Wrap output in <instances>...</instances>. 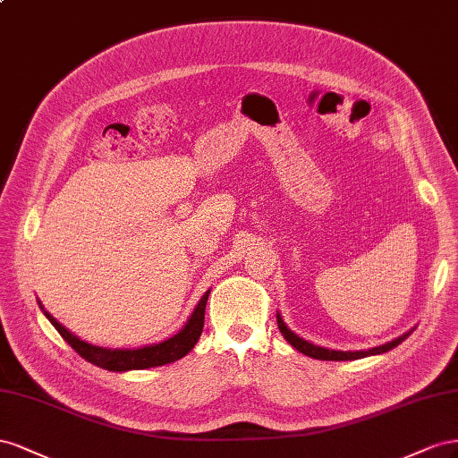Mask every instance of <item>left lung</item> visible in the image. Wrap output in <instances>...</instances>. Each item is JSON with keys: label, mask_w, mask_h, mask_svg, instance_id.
I'll return each instance as SVG.
<instances>
[{"label": "left lung", "mask_w": 458, "mask_h": 458, "mask_svg": "<svg viewBox=\"0 0 458 458\" xmlns=\"http://www.w3.org/2000/svg\"><path fill=\"white\" fill-rule=\"evenodd\" d=\"M278 320V328L282 332V335L285 337V342L290 344L292 347H295L297 351H301L303 355L307 357H312V359H318V360H355V359H362V357H369V355H380V352H386L389 349L397 347L401 342H404L411 335V332L399 335L397 339H394V342H389L386 345H380V347H374V349H369V351H334V349H324V347H318V345H312L309 342H305V339H301L299 335H295L287 326L284 324L282 317L278 315L276 317Z\"/></svg>", "instance_id": "left-lung-1"}]
</instances>
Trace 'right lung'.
<instances>
[{
	"instance_id": "add662e5",
	"label": "right lung",
	"mask_w": 458,
	"mask_h": 458,
	"mask_svg": "<svg viewBox=\"0 0 458 458\" xmlns=\"http://www.w3.org/2000/svg\"><path fill=\"white\" fill-rule=\"evenodd\" d=\"M208 292L201 297V301L195 307L193 315L186 322L184 328H182L174 337L166 339L163 344L141 347V349H103L89 345L82 339L72 335L69 330H64L63 326L44 310L47 320L55 326V330L61 334V337L67 342L78 355L86 359L88 362L96 364L99 369L113 370V372H124V370H143L151 367H161V364L174 362L182 359L193 349L198 344V339L203 332V322H205V305H207Z\"/></svg>"
}]
</instances>
